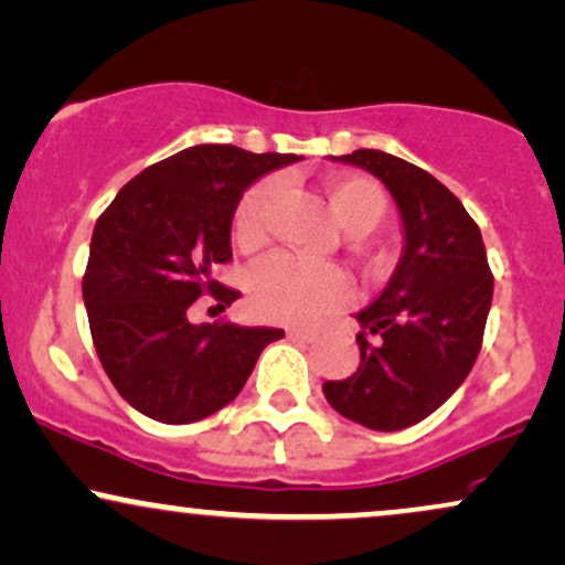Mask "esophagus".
Masks as SVG:
<instances>
[{"label": "esophagus", "instance_id": "1", "mask_svg": "<svg viewBox=\"0 0 565 565\" xmlns=\"http://www.w3.org/2000/svg\"><path fill=\"white\" fill-rule=\"evenodd\" d=\"M287 337L291 339V342H312V339L318 337V331H312V329H297V326H289Z\"/></svg>", "mask_w": 565, "mask_h": 565}]
</instances>
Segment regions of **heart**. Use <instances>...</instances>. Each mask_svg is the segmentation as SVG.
Listing matches in <instances>:
<instances>
[{
	"label": "heart",
	"instance_id": "b5f03b06",
	"mask_svg": "<svg viewBox=\"0 0 565 565\" xmlns=\"http://www.w3.org/2000/svg\"><path fill=\"white\" fill-rule=\"evenodd\" d=\"M276 192L274 181L247 189L234 210V239L242 247L265 242V210ZM331 213L352 234L365 236L386 215V196L376 183L360 175H334L326 181ZM249 305L260 318L278 323H310L352 297L350 276L339 265L305 263L300 257L276 253L255 263L247 278Z\"/></svg>",
	"mask_w": 565,
	"mask_h": 565
}]
</instances>
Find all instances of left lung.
I'll return each instance as SVG.
<instances>
[{"label": "left lung", "instance_id": "8db88e82", "mask_svg": "<svg viewBox=\"0 0 565 565\" xmlns=\"http://www.w3.org/2000/svg\"><path fill=\"white\" fill-rule=\"evenodd\" d=\"M331 160L363 168L390 189L403 255L382 295L355 312L363 329L358 371L326 382L323 394L365 429L399 431L447 403L477 363L494 287L487 249L458 196L424 168L382 149Z\"/></svg>", "mask_w": 565, "mask_h": 565}]
</instances>
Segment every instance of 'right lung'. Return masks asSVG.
Wrapping results in <instances>:
<instances>
[{
	"mask_svg": "<svg viewBox=\"0 0 565 565\" xmlns=\"http://www.w3.org/2000/svg\"><path fill=\"white\" fill-rule=\"evenodd\" d=\"M300 154L196 145L154 162L99 215L84 305L94 348L128 405L160 424H194L226 407L284 329L192 323L205 291L221 308L239 291L213 278L231 260V221L244 189Z\"/></svg>",
	"mask_w": 565,
	"mask_h": 565,
	"instance_id": "add662e5",
	"label": "right lung"
}]
</instances>
